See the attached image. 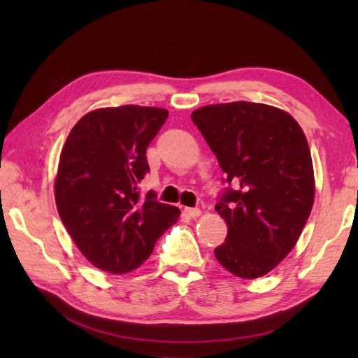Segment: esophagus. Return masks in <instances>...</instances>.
<instances>
[{
	"label": "esophagus",
	"mask_w": 358,
	"mask_h": 358,
	"mask_svg": "<svg viewBox=\"0 0 358 358\" xmlns=\"http://www.w3.org/2000/svg\"><path fill=\"white\" fill-rule=\"evenodd\" d=\"M185 212H186V215H189L191 218H196L201 215V210L199 208H186Z\"/></svg>",
	"instance_id": "34e87169"
}]
</instances>
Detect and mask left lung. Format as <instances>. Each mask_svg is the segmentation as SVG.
Segmentation results:
<instances>
[{
  "label": "left lung",
  "mask_w": 358,
  "mask_h": 358,
  "mask_svg": "<svg viewBox=\"0 0 358 358\" xmlns=\"http://www.w3.org/2000/svg\"><path fill=\"white\" fill-rule=\"evenodd\" d=\"M191 118L229 185L215 206L227 224L217 260L241 278L266 275L291 252L313 210L306 136L287 112L260 103L204 106Z\"/></svg>",
  "instance_id": "left-lung-1"
}]
</instances>
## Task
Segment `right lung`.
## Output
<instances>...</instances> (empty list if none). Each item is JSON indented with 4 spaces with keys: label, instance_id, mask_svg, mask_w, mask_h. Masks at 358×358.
I'll return each instance as SVG.
<instances>
[{
    "label": "right lung",
    "instance_id": "add662e5",
    "mask_svg": "<svg viewBox=\"0 0 358 358\" xmlns=\"http://www.w3.org/2000/svg\"><path fill=\"white\" fill-rule=\"evenodd\" d=\"M169 112L126 104L86 113L59 157L55 201L81 254L109 273L131 272L177 223L180 209L138 185L149 172L146 149Z\"/></svg>",
    "mask_w": 358,
    "mask_h": 358
}]
</instances>
